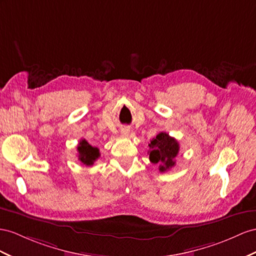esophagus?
Masks as SVG:
<instances>
[{
  "label": "esophagus",
  "mask_w": 256,
  "mask_h": 256,
  "mask_svg": "<svg viewBox=\"0 0 256 256\" xmlns=\"http://www.w3.org/2000/svg\"><path fill=\"white\" fill-rule=\"evenodd\" d=\"M121 134H122L123 136H128V135L130 134V130H128V128H123L122 130H121Z\"/></svg>",
  "instance_id": "esophagus-1"
}]
</instances>
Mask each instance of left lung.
Masks as SVG:
<instances>
[{
    "mask_svg": "<svg viewBox=\"0 0 256 256\" xmlns=\"http://www.w3.org/2000/svg\"><path fill=\"white\" fill-rule=\"evenodd\" d=\"M149 160L159 164L160 172H166L175 166V158L180 152V144L166 132H161L149 142Z\"/></svg>",
    "mask_w": 256,
    "mask_h": 256,
    "instance_id": "obj_1",
    "label": "left lung"
}]
</instances>
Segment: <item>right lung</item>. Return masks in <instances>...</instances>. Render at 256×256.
<instances>
[{"mask_svg": "<svg viewBox=\"0 0 256 256\" xmlns=\"http://www.w3.org/2000/svg\"><path fill=\"white\" fill-rule=\"evenodd\" d=\"M78 152V160H80L85 166H93L94 162L100 158V149L97 147H93L88 142V140H81L76 147Z\"/></svg>", "mask_w": 256, "mask_h": 256, "instance_id": "add662e5", "label": "right lung"}]
</instances>
